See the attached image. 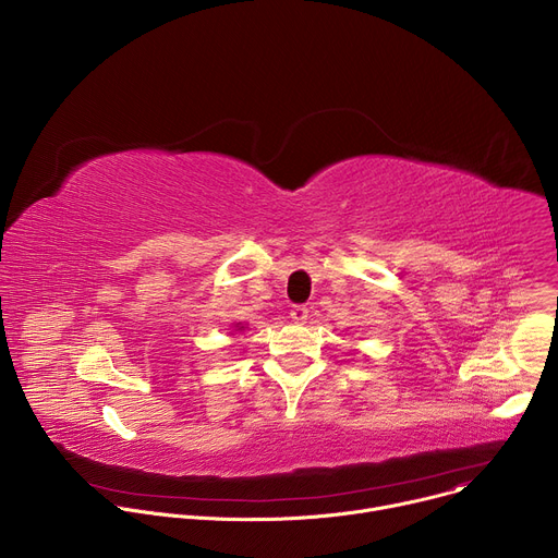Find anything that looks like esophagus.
<instances>
[{"label": "esophagus", "instance_id": "obj_1", "mask_svg": "<svg viewBox=\"0 0 558 558\" xmlns=\"http://www.w3.org/2000/svg\"><path fill=\"white\" fill-rule=\"evenodd\" d=\"M291 320L295 323V325H304L306 323V317H308V308L304 306V304H293V308H291Z\"/></svg>", "mask_w": 558, "mask_h": 558}]
</instances>
